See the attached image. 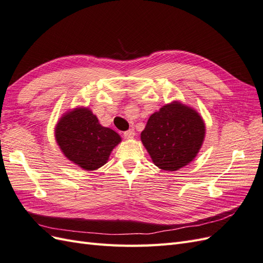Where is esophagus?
Instances as JSON below:
<instances>
[{"label":"esophagus","mask_w":263,"mask_h":263,"mask_svg":"<svg viewBox=\"0 0 263 263\" xmlns=\"http://www.w3.org/2000/svg\"><path fill=\"white\" fill-rule=\"evenodd\" d=\"M135 136V130L134 129H128L124 132V137L125 138H133Z\"/></svg>","instance_id":"obj_1"}]
</instances>
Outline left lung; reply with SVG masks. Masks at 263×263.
Returning <instances> with one entry per match:
<instances>
[{
    "label": "left lung",
    "mask_w": 263,
    "mask_h": 263,
    "mask_svg": "<svg viewBox=\"0 0 263 263\" xmlns=\"http://www.w3.org/2000/svg\"><path fill=\"white\" fill-rule=\"evenodd\" d=\"M204 136L202 117L194 109L174 102L149 117L140 137L158 168L177 171L196 157Z\"/></svg>",
    "instance_id": "1"
}]
</instances>
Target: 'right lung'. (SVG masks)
Returning a JSON list of instances; mask_svg holds the SVG:
<instances>
[{"instance_id":"add662e5","label":"right lung","mask_w":263,"mask_h":263,"mask_svg":"<svg viewBox=\"0 0 263 263\" xmlns=\"http://www.w3.org/2000/svg\"><path fill=\"white\" fill-rule=\"evenodd\" d=\"M55 140L69 160L92 171L106 163L110 151L122 139L114 130L103 127L89 108H76L57 124Z\"/></svg>"}]
</instances>
